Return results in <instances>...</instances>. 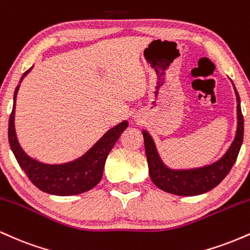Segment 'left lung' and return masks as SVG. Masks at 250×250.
I'll list each match as a JSON object with an SVG mask.
<instances>
[{
  "instance_id": "1",
  "label": "left lung",
  "mask_w": 250,
  "mask_h": 250,
  "mask_svg": "<svg viewBox=\"0 0 250 250\" xmlns=\"http://www.w3.org/2000/svg\"><path fill=\"white\" fill-rule=\"evenodd\" d=\"M233 87L237 103L236 133H235L230 147L227 149L226 153L217 161L210 165L188 169H173L168 167L162 161L153 137L149 135L147 130H142L149 176L157 188L169 194L179 195V196H195V195L205 194L211 190L228 175L236 161L243 141V116L241 111V100L234 83Z\"/></svg>"
}]
</instances>
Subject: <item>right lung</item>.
<instances>
[{
  "label": "right lung",
  "mask_w": 250,
  "mask_h": 250,
  "mask_svg": "<svg viewBox=\"0 0 250 250\" xmlns=\"http://www.w3.org/2000/svg\"><path fill=\"white\" fill-rule=\"evenodd\" d=\"M33 67L22 75L14 93L13 111L10 114L8 127V139L11 150L15 155L20 167L23 169L29 180L40 190L57 196H70L90 190L101 181L108 154L121 134L127 129L128 121H122L115 127L109 129L93 147L73 161L49 165L33 159L21 147L15 130L17 93L22 80L30 73Z\"/></svg>",
  "instance_id": "obj_1"
}]
</instances>
